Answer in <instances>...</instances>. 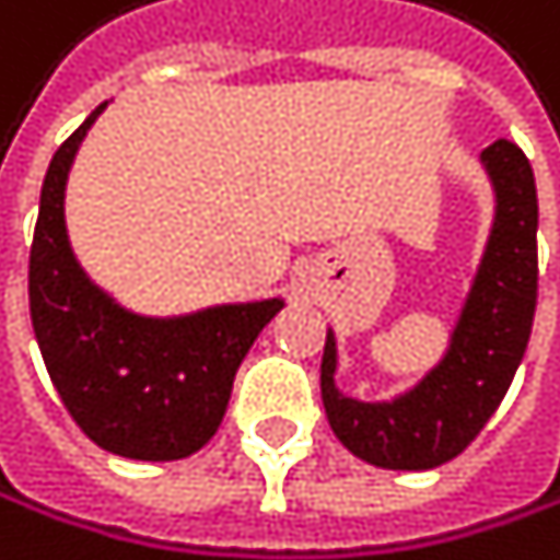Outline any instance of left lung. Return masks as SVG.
<instances>
[{"label":"left lung","instance_id":"1","mask_svg":"<svg viewBox=\"0 0 560 560\" xmlns=\"http://www.w3.org/2000/svg\"><path fill=\"white\" fill-rule=\"evenodd\" d=\"M483 164L498 218L454 342L436 370L396 402H359L336 389V339L322 352V402L332 433L365 464L430 470L470 446L501 406L524 359L537 308V187L524 150L493 140Z\"/></svg>","mask_w":560,"mask_h":560}]
</instances>
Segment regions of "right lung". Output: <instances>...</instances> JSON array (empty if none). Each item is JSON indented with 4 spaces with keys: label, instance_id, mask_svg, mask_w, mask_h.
I'll use <instances>...</instances> for the list:
<instances>
[{
    "label": "right lung",
    "instance_id": "1",
    "mask_svg": "<svg viewBox=\"0 0 560 560\" xmlns=\"http://www.w3.org/2000/svg\"><path fill=\"white\" fill-rule=\"evenodd\" d=\"M96 110L49 161L30 248V315L49 380L77 427L130 460H180L221 427L234 373L278 299L221 305L187 318H140L106 299L77 265L62 190Z\"/></svg>",
    "mask_w": 560,
    "mask_h": 560
}]
</instances>
